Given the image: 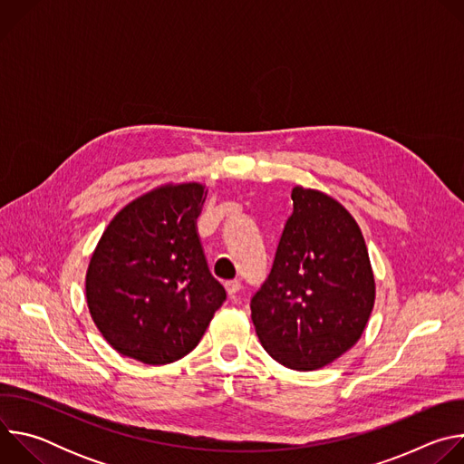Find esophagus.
Returning <instances> with one entry per match:
<instances>
[{"mask_svg": "<svg viewBox=\"0 0 464 464\" xmlns=\"http://www.w3.org/2000/svg\"><path fill=\"white\" fill-rule=\"evenodd\" d=\"M226 290H227L229 297H235L238 294V290H240V283L238 281H227L226 283Z\"/></svg>", "mask_w": 464, "mask_h": 464, "instance_id": "obj_1", "label": "esophagus"}]
</instances>
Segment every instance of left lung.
Here are the masks:
<instances>
[{
	"label": "left lung",
	"mask_w": 464,
	"mask_h": 464,
	"mask_svg": "<svg viewBox=\"0 0 464 464\" xmlns=\"http://www.w3.org/2000/svg\"><path fill=\"white\" fill-rule=\"evenodd\" d=\"M292 200L272 274L251 299V321L276 362L315 371L358 343L376 283L362 229L338 200L304 187H294Z\"/></svg>",
	"instance_id": "1"
}]
</instances>
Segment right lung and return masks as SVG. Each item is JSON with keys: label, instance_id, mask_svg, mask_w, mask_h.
Here are the masks:
<instances>
[{"label": "right lung", "instance_id": "add662e5", "mask_svg": "<svg viewBox=\"0 0 464 464\" xmlns=\"http://www.w3.org/2000/svg\"><path fill=\"white\" fill-rule=\"evenodd\" d=\"M206 198L204 183H163L126 204L99 238L86 303L119 354L147 365L178 362L226 301L196 229Z\"/></svg>", "mask_w": 464, "mask_h": 464}]
</instances>
